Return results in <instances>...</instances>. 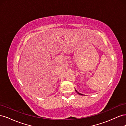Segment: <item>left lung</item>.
<instances>
[{
    "label": "left lung",
    "instance_id": "8db88e82",
    "mask_svg": "<svg viewBox=\"0 0 126 126\" xmlns=\"http://www.w3.org/2000/svg\"><path fill=\"white\" fill-rule=\"evenodd\" d=\"M75 91H76V93H77L78 94H80V95H83L82 94H80V93H79L78 92V91H77V90H76V89H75Z\"/></svg>",
    "mask_w": 126,
    "mask_h": 126
}]
</instances>
